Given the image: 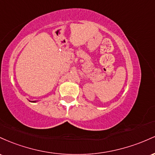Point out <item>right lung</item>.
<instances>
[{"instance_id": "add662e5", "label": "right lung", "mask_w": 155, "mask_h": 155, "mask_svg": "<svg viewBox=\"0 0 155 155\" xmlns=\"http://www.w3.org/2000/svg\"><path fill=\"white\" fill-rule=\"evenodd\" d=\"M29 101H30V100H29ZM30 102H36V101H30Z\"/></svg>"}]
</instances>
